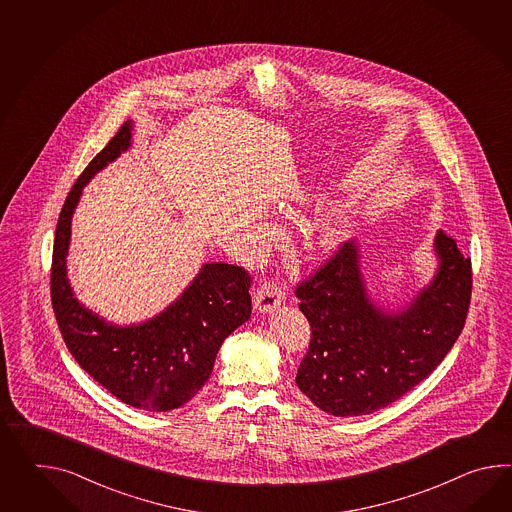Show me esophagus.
<instances>
[{
	"label": "esophagus",
	"mask_w": 512,
	"mask_h": 512,
	"mask_svg": "<svg viewBox=\"0 0 512 512\" xmlns=\"http://www.w3.org/2000/svg\"><path fill=\"white\" fill-rule=\"evenodd\" d=\"M285 300V292L283 288L275 283H262L261 287L255 290L253 294V307L257 312H272L277 309Z\"/></svg>",
	"instance_id": "obj_1"
}]
</instances>
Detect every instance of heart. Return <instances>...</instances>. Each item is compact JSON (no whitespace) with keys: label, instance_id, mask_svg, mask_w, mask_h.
<instances>
[{"label":"heart","instance_id":"1","mask_svg":"<svg viewBox=\"0 0 512 512\" xmlns=\"http://www.w3.org/2000/svg\"><path fill=\"white\" fill-rule=\"evenodd\" d=\"M346 235V229L340 218H327L324 222H320L316 227V238L318 244L325 250H333L342 242V238Z\"/></svg>","mask_w":512,"mask_h":512}]
</instances>
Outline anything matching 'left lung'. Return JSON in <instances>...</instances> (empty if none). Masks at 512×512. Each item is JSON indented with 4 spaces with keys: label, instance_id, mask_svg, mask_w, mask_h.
<instances>
[{
    "label": "left lung",
    "instance_id": "obj_1",
    "mask_svg": "<svg viewBox=\"0 0 512 512\" xmlns=\"http://www.w3.org/2000/svg\"><path fill=\"white\" fill-rule=\"evenodd\" d=\"M437 274L399 311L372 301L357 242H346L296 288L311 344L296 383L333 416L379 411L422 383L461 335L472 298V261L444 231Z\"/></svg>",
    "mask_w": 512,
    "mask_h": 512
}]
</instances>
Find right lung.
<instances>
[{
    "instance_id": "add662e5",
    "label": "right lung",
    "mask_w": 512,
    "mask_h": 512,
    "mask_svg": "<svg viewBox=\"0 0 512 512\" xmlns=\"http://www.w3.org/2000/svg\"><path fill=\"white\" fill-rule=\"evenodd\" d=\"M127 120L79 175L59 214L51 259V305L64 344L101 387L131 407L164 412L207 383L218 349L251 316V277L244 268L209 262L163 312L138 325L105 322L81 305L68 281L72 216L88 181L131 146Z\"/></svg>"
}]
</instances>
